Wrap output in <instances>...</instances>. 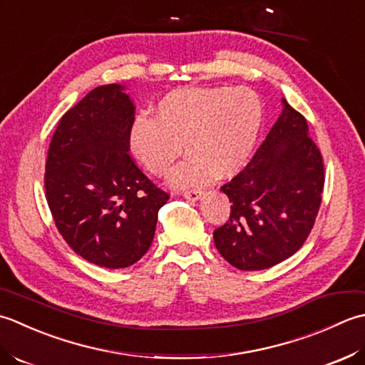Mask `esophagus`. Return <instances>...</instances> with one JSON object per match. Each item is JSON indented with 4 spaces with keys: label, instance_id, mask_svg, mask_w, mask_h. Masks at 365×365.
<instances>
[{
    "label": "esophagus",
    "instance_id": "obj_1",
    "mask_svg": "<svg viewBox=\"0 0 365 365\" xmlns=\"http://www.w3.org/2000/svg\"><path fill=\"white\" fill-rule=\"evenodd\" d=\"M182 195H184V198L192 200V202H197V200H198L200 197H202V192L197 190V189H193V190H184Z\"/></svg>",
    "mask_w": 365,
    "mask_h": 365
}]
</instances>
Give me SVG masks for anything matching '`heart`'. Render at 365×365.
<instances>
[{
	"instance_id": "obj_1",
	"label": "heart",
	"mask_w": 365,
	"mask_h": 365,
	"mask_svg": "<svg viewBox=\"0 0 365 365\" xmlns=\"http://www.w3.org/2000/svg\"><path fill=\"white\" fill-rule=\"evenodd\" d=\"M263 108L247 88H185L168 93L154 118L138 116L129 129V150L148 172L165 175L182 153L189 159L172 181L195 185L240 173L254 151Z\"/></svg>"
}]
</instances>
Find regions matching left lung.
Returning a JSON list of instances; mask_svg holds the SVG:
<instances>
[{"label": "left lung", "mask_w": 365, "mask_h": 365, "mask_svg": "<svg viewBox=\"0 0 365 365\" xmlns=\"http://www.w3.org/2000/svg\"><path fill=\"white\" fill-rule=\"evenodd\" d=\"M282 102L284 111L254 158L220 187L232 211L214 230V244L241 271L267 269L296 254L322 205L323 155L306 118Z\"/></svg>", "instance_id": "left-lung-1"}]
</instances>
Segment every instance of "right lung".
I'll return each instance as SVG.
<instances>
[{
	"instance_id": "1",
	"label": "right lung",
	"mask_w": 365,
	"mask_h": 365,
	"mask_svg": "<svg viewBox=\"0 0 365 365\" xmlns=\"http://www.w3.org/2000/svg\"><path fill=\"white\" fill-rule=\"evenodd\" d=\"M133 120L135 106L124 86L94 88L59 120L43 175L64 241L86 262L110 269L146 254L170 198L129 154Z\"/></svg>"
}]
</instances>
